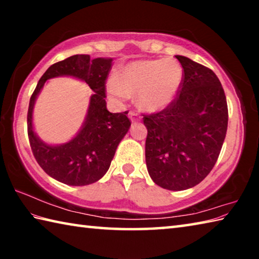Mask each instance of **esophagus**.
I'll return each instance as SVG.
<instances>
[{
	"mask_svg": "<svg viewBox=\"0 0 259 259\" xmlns=\"http://www.w3.org/2000/svg\"><path fill=\"white\" fill-rule=\"evenodd\" d=\"M129 117H130L131 122H137L140 119V116L138 115V113L135 112V111H130L129 112Z\"/></svg>",
	"mask_w": 259,
	"mask_h": 259,
	"instance_id": "esophagus-1",
	"label": "esophagus"
}]
</instances>
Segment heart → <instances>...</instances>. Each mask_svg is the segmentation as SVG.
Masks as SVG:
<instances>
[{
    "label": "heart",
    "instance_id": "b5f03b06",
    "mask_svg": "<svg viewBox=\"0 0 259 259\" xmlns=\"http://www.w3.org/2000/svg\"><path fill=\"white\" fill-rule=\"evenodd\" d=\"M183 67L176 59L137 60L126 64L117 73V80H109L107 91L116 99L138 94V103L150 112L164 109L181 89Z\"/></svg>",
    "mask_w": 259,
    "mask_h": 259
}]
</instances>
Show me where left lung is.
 Returning a JSON list of instances; mask_svg holds the SVG:
<instances>
[{
  "instance_id": "obj_1",
  "label": "left lung",
  "mask_w": 259,
  "mask_h": 259,
  "mask_svg": "<svg viewBox=\"0 0 259 259\" xmlns=\"http://www.w3.org/2000/svg\"><path fill=\"white\" fill-rule=\"evenodd\" d=\"M181 90L159 113L144 115L145 157L156 185L183 191L211 171L224 143L229 111L224 89L211 69L184 56Z\"/></svg>"
}]
</instances>
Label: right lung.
<instances>
[{
    "instance_id": "1",
    "label": "right lung",
    "mask_w": 259,
    "mask_h": 259,
    "mask_svg": "<svg viewBox=\"0 0 259 259\" xmlns=\"http://www.w3.org/2000/svg\"><path fill=\"white\" fill-rule=\"evenodd\" d=\"M112 58L91 59L75 55L47 69L29 100L27 130L32 152L41 168L56 181L72 186H84L99 181L111 165L122 138L131 125L128 112L111 113L106 108L105 81L112 68ZM73 76L84 80L94 91L86 120L73 140L60 146H49L32 129V109L38 94L49 78Z\"/></svg>"
}]
</instances>
